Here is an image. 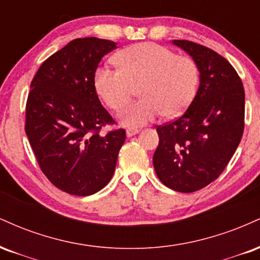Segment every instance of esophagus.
Instances as JSON below:
<instances>
[{"mask_svg":"<svg viewBox=\"0 0 260 260\" xmlns=\"http://www.w3.org/2000/svg\"><path fill=\"white\" fill-rule=\"evenodd\" d=\"M139 133H140L139 129H133V127H129V129H126V136L127 137L135 136L136 134H139Z\"/></svg>","mask_w":260,"mask_h":260,"instance_id":"obj_1","label":"esophagus"}]
</instances>
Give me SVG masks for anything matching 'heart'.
Instances as JSON below:
<instances>
[{"label": "heart", "mask_w": 260, "mask_h": 260, "mask_svg": "<svg viewBox=\"0 0 260 260\" xmlns=\"http://www.w3.org/2000/svg\"><path fill=\"white\" fill-rule=\"evenodd\" d=\"M118 68L100 67L94 73L96 92L111 109L118 111L139 87L141 99L119 113L124 125L139 127L163 113L176 117L187 108L200 82L197 63L176 56L164 46L143 42L124 48L114 56Z\"/></svg>", "instance_id": "obj_1"}]
</instances>
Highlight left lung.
I'll list each match as a JSON object with an SVG mask.
<instances>
[{
    "instance_id": "8db88e82",
    "label": "left lung",
    "mask_w": 260,
    "mask_h": 260,
    "mask_svg": "<svg viewBox=\"0 0 260 260\" xmlns=\"http://www.w3.org/2000/svg\"><path fill=\"white\" fill-rule=\"evenodd\" d=\"M173 44L197 63L200 86L181 117L157 126L153 166L167 187L190 193L218 179L240 145L245 88L234 67L215 51L187 40Z\"/></svg>"
}]
</instances>
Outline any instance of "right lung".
Returning a JSON list of instances; mask_svg holds the SVG:
<instances>
[{"label": "right lung", "instance_id": "obj_1", "mask_svg": "<svg viewBox=\"0 0 260 260\" xmlns=\"http://www.w3.org/2000/svg\"><path fill=\"white\" fill-rule=\"evenodd\" d=\"M117 44L75 39L48 57L34 76L25 109V133L46 178L69 194L90 196L114 174L125 130L100 131L113 120L101 105L94 73Z\"/></svg>", "mask_w": 260, "mask_h": 260}]
</instances>
